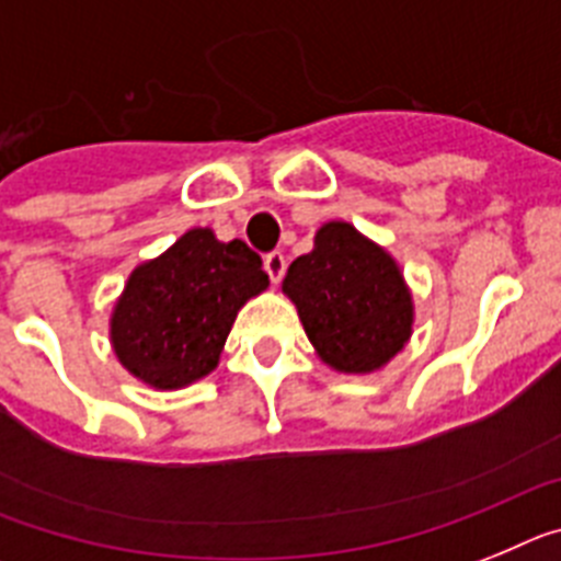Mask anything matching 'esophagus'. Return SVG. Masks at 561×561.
<instances>
[{
    "label": "esophagus",
    "mask_w": 561,
    "mask_h": 561,
    "mask_svg": "<svg viewBox=\"0 0 561 561\" xmlns=\"http://www.w3.org/2000/svg\"><path fill=\"white\" fill-rule=\"evenodd\" d=\"M285 267H287L285 253H279V251L267 253L265 271H267V276H271V282H274V285H279V282H282V276H285Z\"/></svg>",
    "instance_id": "obj_1"
}]
</instances>
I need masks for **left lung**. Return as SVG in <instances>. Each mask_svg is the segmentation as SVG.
<instances>
[{
    "label": "left lung",
    "instance_id": "left-lung-1",
    "mask_svg": "<svg viewBox=\"0 0 561 561\" xmlns=\"http://www.w3.org/2000/svg\"><path fill=\"white\" fill-rule=\"evenodd\" d=\"M282 290L319 358L339 373H375L407 347L415 305L398 262L350 222H324L313 251L290 262Z\"/></svg>",
    "mask_w": 561,
    "mask_h": 561
}]
</instances>
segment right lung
<instances>
[{
    "label": "right lung",
    "mask_w": 561,
    "mask_h": 561,
    "mask_svg": "<svg viewBox=\"0 0 561 561\" xmlns=\"http://www.w3.org/2000/svg\"><path fill=\"white\" fill-rule=\"evenodd\" d=\"M265 287L262 260L245 242L192 228L129 274L110 319L112 350L149 387H188L220 364L233 319Z\"/></svg>",
    "instance_id": "add662e5"
}]
</instances>
